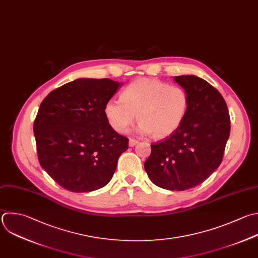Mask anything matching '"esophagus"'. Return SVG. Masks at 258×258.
Masks as SVG:
<instances>
[{
	"label": "esophagus",
	"mask_w": 258,
	"mask_h": 258,
	"mask_svg": "<svg viewBox=\"0 0 258 258\" xmlns=\"http://www.w3.org/2000/svg\"><path fill=\"white\" fill-rule=\"evenodd\" d=\"M136 144H138V140L132 139V138L129 139V146H130V147H133V146H135Z\"/></svg>",
	"instance_id": "34e87169"
}]
</instances>
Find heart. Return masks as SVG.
<instances>
[{
    "instance_id": "1",
    "label": "heart",
    "mask_w": 258,
    "mask_h": 258,
    "mask_svg": "<svg viewBox=\"0 0 258 258\" xmlns=\"http://www.w3.org/2000/svg\"><path fill=\"white\" fill-rule=\"evenodd\" d=\"M188 108L189 97L184 89L157 79L143 78L129 84L121 99L109 100L104 114L118 133H126L137 115L141 133L164 139L179 129Z\"/></svg>"
}]
</instances>
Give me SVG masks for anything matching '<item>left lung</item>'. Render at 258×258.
I'll use <instances>...</instances> for the list:
<instances>
[{"label": "left lung", "instance_id": "obj_1", "mask_svg": "<svg viewBox=\"0 0 258 258\" xmlns=\"http://www.w3.org/2000/svg\"><path fill=\"white\" fill-rule=\"evenodd\" d=\"M189 97L179 129L151 145L144 163L150 180L169 190H185L207 179L221 164L230 135V116L222 95L196 76L173 79Z\"/></svg>", "mask_w": 258, "mask_h": 258}]
</instances>
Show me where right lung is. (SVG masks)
Listing matches in <instances>:
<instances>
[{
  "mask_svg": "<svg viewBox=\"0 0 258 258\" xmlns=\"http://www.w3.org/2000/svg\"><path fill=\"white\" fill-rule=\"evenodd\" d=\"M122 84L78 79L49 93L34 121L41 167L63 188L88 192L113 177L128 138L108 123L104 107Z\"/></svg>",
  "mask_w": 258,
  "mask_h": 258,
  "instance_id": "obj_1",
  "label": "right lung"
}]
</instances>
